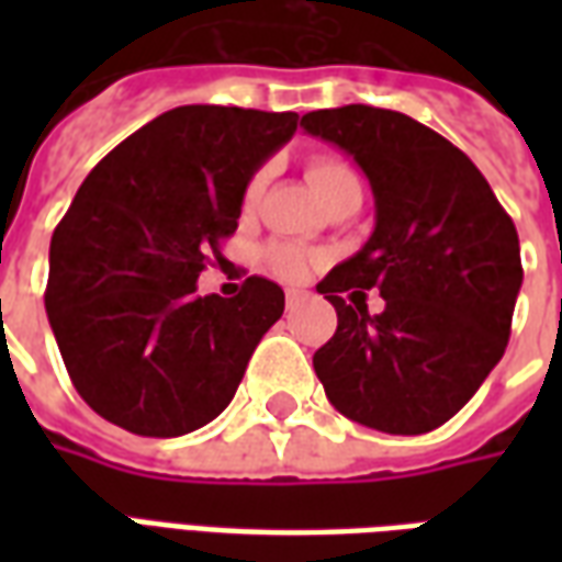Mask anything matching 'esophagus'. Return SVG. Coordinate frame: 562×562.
<instances>
[{
	"mask_svg": "<svg viewBox=\"0 0 562 562\" xmlns=\"http://www.w3.org/2000/svg\"><path fill=\"white\" fill-rule=\"evenodd\" d=\"M306 297H310V294L301 292V289H289V292H285V306H289V310H294V306L304 304Z\"/></svg>",
	"mask_w": 562,
	"mask_h": 562,
	"instance_id": "1",
	"label": "esophagus"
}]
</instances>
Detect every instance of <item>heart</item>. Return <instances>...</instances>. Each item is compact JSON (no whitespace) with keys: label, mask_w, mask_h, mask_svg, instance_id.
I'll return each instance as SVG.
<instances>
[{"label":"heart","mask_w":562,"mask_h":562,"mask_svg":"<svg viewBox=\"0 0 562 562\" xmlns=\"http://www.w3.org/2000/svg\"><path fill=\"white\" fill-rule=\"evenodd\" d=\"M265 180H268V173L256 171L252 173V180L246 186V204H256L258 195H261V189H265ZM306 180L313 186V192H316L322 201L330 198L334 192H340L346 186L358 183V177L355 171L340 159H330V156H318V159H310L306 165ZM310 261L313 256L306 252L304 246L297 244H285V240H277V244L265 246V265H268L277 277L282 280H301L310 268Z\"/></svg>","instance_id":"b5f03b06"}]
</instances>
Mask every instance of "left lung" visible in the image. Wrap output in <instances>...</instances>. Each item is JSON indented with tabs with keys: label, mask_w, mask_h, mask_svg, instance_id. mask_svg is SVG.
I'll return each instance as SVG.
<instances>
[{
	"label": "left lung",
	"mask_w": 562,
	"mask_h": 562,
	"mask_svg": "<svg viewBox=\"0 0 562 562\" xmlns=\"http://www.w3.org/2000/svg\"><path fill=\"white\" fill-rule=\"evenodd\" d=\"M301 126L346 149L376 198L370 240L316 285L337 310L334 337L313 355L318 382L364 427L436 430L506 352L524 280L515 222L470 156L413 116L346 104ZM355 288H379L386 310L346 305Z\"/></svg>",
	"instance_id": "8db88e82"
}]
</instances>
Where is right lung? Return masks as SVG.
<instances>
[{
	"instance_id": "obj_1",
	"label": "right lung",
	"mask_w": 562,
	"mask_h": 562,
	"mask_svg": "<svg viewBox=\"0 0 562 562\" xmlns=\"http://www.w3.org/2000/svg\"><path fill=\"white\" fill-rule=\"evenodd\" d=\"M297 114L183 104L156 116L83 180L50 240L44 306L75 389L138 436H183L232 403L258 340L282 316L277 282L198 297L237 232L246 183Z\"/></svg>"
}]
</instances>
